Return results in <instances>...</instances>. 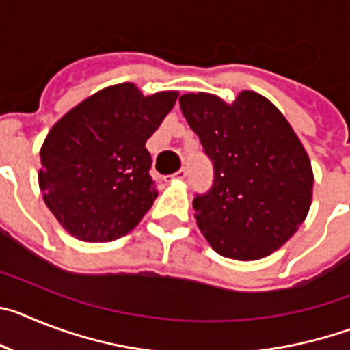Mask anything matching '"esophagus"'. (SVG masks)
I'll return each instance as SVG.
<instances>
[{
	"label": "esophagus",
	"mask_w": 350,
	"mask_h": 350,
	"mask_svg": "<svg viewBox=\"0 0 350 350\" xmlns=\"http://www.w3.org/2000/svg\"><path fill=\"white\" fill-rule=\"evenodd\" d=\"M187 173H189V172H187V168H180L177 173H173L172 178H178V180H184V178L187 177Z\"/></svg>",
	"instance_id": "34e87169"
}]
</instances>
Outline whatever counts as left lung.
<instances>
[{"label": "left lung", "instance_id": "8db88e82", "mask_svg": "<svg viewBox=\"0 0 350 350\" xmlns=\"http://www.w3.org/2000/svg\"><path fill=\"white\" fill-rule=\"evenodd\" d=\"M180 108L213 168L194 196L198 226L224 258L252 261L282 247L307 217L310 161L286 117L243 91L231 105L205 92L180 96Z\"/></svg>", "mask_w": 350, "mask_h": 350}]
</instances>
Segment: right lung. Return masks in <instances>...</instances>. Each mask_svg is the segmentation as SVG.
Returning a JSON list of instances; mask_svg holds the SVG:
<instances>
[{
  "instance_id": "add662e5",
  "label": "right lung",
  "mask_w": 350,
  "mask_h": 350,
  "mask_svg": "<svg viewBox=\"0 0 350 350\" xmlns=\"http://www.w3.org/2000/svg\"><path fill=\"white\" fill-rule=\"evenodd\" d=\"M177 92L142 96L119 83L77 105L40 150L45 205L64 230L85 242H112L142 221L157 198L145 144Z\"/></svg>"
}]
</instances>
